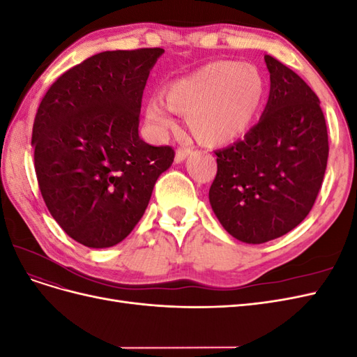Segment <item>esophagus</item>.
Returning a JSON list of instances; mask_svg holds the SVG:
<instances>
[{"instance_id": "1", "label": "esophagus", "mask_w": 357, "mask_h": 357, "mask_svg": "<svg viewBox=\"0 0 357 357\" xmlns=\"http://www.w3.org/2000/svg\"><path fill=\"white\" fill-rule=\"evenodd\" d=\"M189 153H190V149H188V147H178V149L176 150V162L185 160Z\"/></svg>"}]
</instances>
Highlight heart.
Masks as SVG:
<instances>
[{"label":"heart","mask_w":357,"mask_h":357,"mask_svg":"<svg viewBox=\"0 0 357 357\" xmlns=\"http://www.w3.org/2000/svg\"><path fill=\"white\" fill-rule=\"evenodd\" d=\"M265 93V79L255 66L218 61L172 82L165 91L167 104L150 101L146 117L159 131H167L174 125V112L188 114V125L197 142L222 146L250 128Z\"/></svg>","instance_id":"b5f03b06"}]
</instances>
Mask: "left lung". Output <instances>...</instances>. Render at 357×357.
<instances>
[{
	"mask_svg": "<svg viewBox=\"0 0 357 357\" xmlns=\"http://www.w3.org/2000/svg\"><path fill=\"white\" fill-rule=\"evenodd\" d=\"M268 102L243 139L215 150L210 204L234 238L262 244L304 220L321 189L329 142L319 96L271 55Z\"/></svg>",
	"mask_w": 357,
	"mask_h": 357,
	"instance_id": "1",
	"label": "left lung"
}]
</instances>
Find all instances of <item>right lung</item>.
I'll return each instance as SVG.
<instances>
[{
  "label": "right lung",
  "instance_id": "add662e5",
  "mask_svg": "<svg viewBox=\"0 0 357 357\" xmlns=\"http://www.w3.org/2000/svg\"><path fill=\"white\" fill-rule=\"evenodd\" d=\"M162 53H96L58 77L38 105L31 146L41 197L66 234L86 247L125 240L174 160V149L138 135L143 91Z\"/></svg>",
  "mask_w": 357,
  "mask_h": 357
}]
</instances>
